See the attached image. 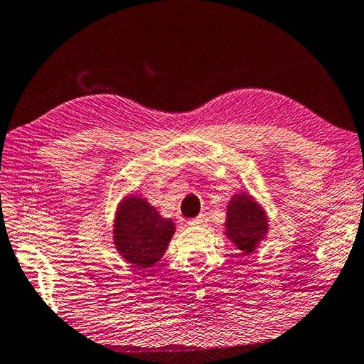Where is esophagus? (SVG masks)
Returning <instances> with one entry per match:
<instances>
[{"label": "esophagus", "instance_id": "obj_1", "mask_svg": "<svg viewBox=\"0 0 364 364\" xmlns=\"http://www.w3.org/2000/svg\"><path fill=\"white\" fill-rule=\"evenodd\" d=\"M208 223V216L205 213H200L197 218H194V220H189L188 224L189 226H205V224Z\"/></svg>", "mask_w": 364, "mask_h": 364}]
</instances>
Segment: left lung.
I'll return each instance as SVG.
<instances>
[{
    "mask_svg": "<svg viewBox=\"0 0 364 364\" xmlns=\"http://www.w3.org/2000/svg\"><path fill=\"white\" fill-rule=\"evenodd\" d=\"M224 228V235L242 251V255L248 256L266 239L269 218L255 197L242 191L230 197Z\"/></svg>",
    "mask_w": 364,
    "mask_h": 364,
    "instance_id": "left-lung-1",
    "label": "left lung"
}]
</instances>
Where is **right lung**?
I'll use <instances>...</instances> for the list:
<instances>
[{
  "instance_id": "add662e5",
  "label": "right lung",
  "mask_w": 364,
  "mask_h": 364,
  "mask_svg": "<svg viewBox=\"0 0 364 364\" xmlns=\"http://www.w3.org/2000/svg\"><path fill=\"white\" fill-rule=\"evenodd\" d=\"M175 229V223L168 218H162L144 197L129 194L116 208L114 247L134 267H153L168 248Z\"/></svg>"
}]
</instances>
